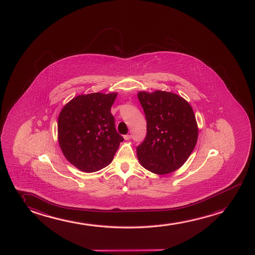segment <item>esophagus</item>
<instances>
[{
    "label": "esophagus",
    "instance_id": "34e87169",
    "mask_svg": "<svg viewBox=\"0 0 255 255\" xmlns=\"http://www.w3.org/2000/svg\"><path fill=\"white\" fill-rule=\"evenodd\" d=\"M124 139L126 140H130L131 139V134H126V135H124Z\"/></svg>",
    "mask_w": 255,
    "mask_h": 255
}]
</instances>
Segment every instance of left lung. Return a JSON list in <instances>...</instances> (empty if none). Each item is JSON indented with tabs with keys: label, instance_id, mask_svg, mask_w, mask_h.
I'll use <instances>...</instances> for the list:
<instances>
[{
	"label": "left lung",
	"instance_id": "obj_1",
	"mask_svg": "<svg viewBox=\"0 0 255 255\" xmlns=\"http://www.w3.org/2000/svg\"><path fill=\"white\" fill-rule=\"evenodd\" d=\"M138 99L147 120V135L136 147L145 169L158 175L173 172L187 161L197 144V121L190 105L164 91L140 92Z\"/></svg>",
	"mask_w": 255,
	"mask_h": 255
}]
</instances>
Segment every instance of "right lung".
I'll return each instance as SVG.
<instances>
[{"label":"right lung","mask_w":255,"mask_h":255,"mask_svg":"<svg viewBox=\"0 0 255 255\" xmlns=\"http://www.w3.org/2000/svg\"><path fill=\"white\" fill-rule=\"evenodd\" d=\"M116 96L117 93L79 95L59 114L58 143L65 158L81 171L95 172L109 165L124 140L110 112Z\"/></svg>","instance_id":"1"}]
</instances>
